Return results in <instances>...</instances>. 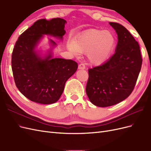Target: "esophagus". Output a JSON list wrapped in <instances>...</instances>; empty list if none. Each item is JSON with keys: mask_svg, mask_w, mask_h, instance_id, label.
<instances>
[{"mask_svg": "<svg viewBox=\"0 0 151 151\" xmlns=\"http://www.w3.org/2000/svg\"><path fill=\"white\" fill-rule=\"evenodd\" d=\"M85 68H86V67H85L84 64H83V63H80L78 66L79 69H84Z\"/></svg>", "mask_w": 151, "mask_h": 151, "instance_id": "esophagus-1", "label": "esophagus"}]
</instances>
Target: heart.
Masks as SVG:
<instances>
[{
	"label": "heart",
	"instance_id": "b5f03b06",
	"mask_svg": "<svg viewBox=\"0 0 151 151\" xmlns=\"http://www.w3.org/2000/svg\"><path fill=\"white\" fill-rule=\"evenodd\" d=\"M116 43L115 36L111 31L90 29L77 36L67 47L75 55L87 53L91 63L99 65L111 55Z\"/></svg>",
	"mask_w": 151,
	"mask_h": 151
}]
</instances>
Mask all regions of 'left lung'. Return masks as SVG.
Returning <instances> with one entry per match:
<instances>
[{
	"label": "left lung",
	"mask_w": 151,
	"mask_h": 151,
	"mask_svg": "<svg viewBox=\"0 0 151 151\" xmlns=\"http://www.w3.org/2000/svg\"><path fill=\"white\" fill-rule=\"evenodd\" d=\"M118 35L115 53L102 65L89 68L86 91L95 106L107 107L123 101L133 91L141 69L140 47L124 26L109 22Z\"/></svg>",
	"instance_id": "left-lung-1"
}]
</instances>
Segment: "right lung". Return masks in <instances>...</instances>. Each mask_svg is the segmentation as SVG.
<instances>
[{"label":"right lung","mask_w":151,"mask_h":151,"mask_svg":"<svg viewBox=\"0 0 151 151\" xmlns=\"http://www.w3.org/2000/svg\"><path fill=\"white\" fill-rule=\"evenodd\" d=\"M66 21L62 18L36 21L18 38L12 53V70L16 86L31 101L49 104L57 102L66 81L78 67L72 60L52 58L51 53L42 58L35 47L43 35L62 39ZM53 46L57 43L50 40Z\"/></svg>","instance_id":"obj_1"}]
</instances>
